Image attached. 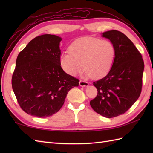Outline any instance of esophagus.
Listing matches in <instances>:
<instances>
[{
    "mask_svg": "<svg viewBox=\"0 0 153 153\" xmlns=\"http://www.w3.org/2000/svg\"><path fill=\"white\" fill-rule=\"evenodd\" d=\"M79 85L82 86V87H87L89 85V83L85 82V81H82V80H80L79 82Z\"/></svg>",
    "mask_w": 153,
    "mask_h": 153,
    "instance_id": "esophagus-1",
    "label": "esophagus"
}]
</instances>
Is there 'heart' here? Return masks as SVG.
Masks as SVG:
<instances>
[{"label": "heart", "instance_id": "b5f03b06", "mask_svg": "<svg viewBox=\"0 0 153 153\" xmlns=\"http://www.w3.org/2000/svg\"><path fill=\"white\" fill-rule=\"evenodd\" d=\"M68 51L60 56L63 70L76 76L84 68L87 77L100 79L111 69L115 57V47L112 42L93 37L77 39L70 44Z\"/></svg>", "mask_w": 153, "mask_h": 153}]
</instances>
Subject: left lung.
<instances>
[{"mask_svg":"<svg viewBox=\"0 0 153 153\" xmlns=\"http://www.w3.org/2000/svg\"><path fill=\"white\" fill-rule=\"evenodd\" d=\"M115 47V57L108 74L93 82L97 95L90 101L95 111L106 118L123 114L140 96L144 62L141 54L129 39L117 30L106 31Z\"/></svg>","mask_w":153,"mask_h":153,"instance_id":"8db88e82","label":"left lung"}]
</instances>
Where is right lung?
Masks as SVG:
<instances>
[{
  "label": "right lung",
  "mask_w": 153,
  "mask_h": 153,
  "mask_svg": "<svg viewBox=\"0 0 153 153\" xmlns=\"http://www.w3.org/2000/svg\"><path fill=\"white\" fill-rule=\"evenodd\" d=\"M54 35L36 37L19 53L12 77L17 101L25 112L38 118L54 114L68 91L79 80L66 74L60 64V42Z\"/></svg>",
  "instance_id": "add662e5"
}]
</instances>
